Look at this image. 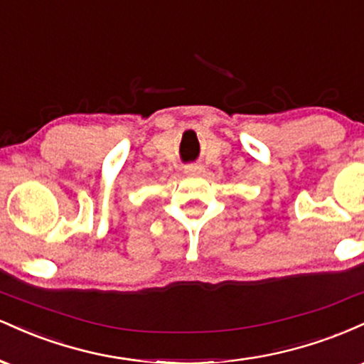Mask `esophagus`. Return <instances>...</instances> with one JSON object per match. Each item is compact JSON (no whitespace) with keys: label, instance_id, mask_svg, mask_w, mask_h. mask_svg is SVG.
I'll use <instances>...</instances> for the list:
<instances>
[{"label":"esophagus","instance_id":"1","mask_svg":"<svg viewBox=\"0 0 364 364\" xmlns=\"http://www.w3.org/2000/svg\"><path fill=\"white\" fill-rule=\"evenodd\" d=\"M203 171V166L200 164H188L185 166V173L186 174H200Z\"/></svg>","mask_w":364,"mask_h":364}]
</instances>
